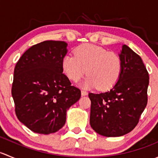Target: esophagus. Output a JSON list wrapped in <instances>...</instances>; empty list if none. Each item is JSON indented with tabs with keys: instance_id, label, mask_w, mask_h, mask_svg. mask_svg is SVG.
<instances>
[{
	"instance_id": "esophagus-1",
	"label": "esophagus",
	"mask_w": 158,
	"mask_h": 158,
	"mask_svg": "<svg viewBox=\"0 0 158 158\" xmlns=\"http://www.w3.org/2000/svg\"><path fill=\"white\" fill-rule=\"evenodd\" d=\"M81 94H82V96H85V95H88V93H87V92H85V91H84V90L81 91Z\"/></svg>"
}]
</instances>
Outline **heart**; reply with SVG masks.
Masks as SVG:
<instances>
[{"label":"heart","instance_id":"1","mask_svg":"<svg viewBox=\"0 0 158 158\" xmlns=\"http://www.w3.org/2000/svg\"><path fill=\"white\" fill-rule=\"evenodd\" d=\"M62 67L73 82L89 75L82 84L85 89L97 87L99 90L112 88L120 77L122 60L117 53L93 44H82L76 48L74 55L67 54L62 60Z\"/></svg>","mask_w":158,"mask_h":158}]
</instances>
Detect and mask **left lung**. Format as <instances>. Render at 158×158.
Wrapping results in <instances>:
<instances>
[{
  "label": "left lung",
  "mask_w": 158,
  "mask_h": 158,
  "mask_svg": "<svg viewBox=\"0 0 158 158\" xmlns=\"http://www.w3.org/2000/svg\"><path fill=\"white\" fill-rule=\"evenodd\" d=\"M120 77L109 91L89 93L90 125L98 135L120 137L131 131L148 103L149 76L141 57L127 45L119 54Z\"/></svg>",
  "instance_id": "obj_1"
}]
</instances>
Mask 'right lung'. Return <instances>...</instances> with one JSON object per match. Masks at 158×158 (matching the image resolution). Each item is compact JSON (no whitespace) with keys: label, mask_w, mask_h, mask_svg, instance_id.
<instances>
[{"label":"right lung","mask_w":158,"mask_h":158,"mask_svg":"<svg viewBox=\"0 0 158 158\" xmlns=\"http://www.w3.org/2000/svg\"><path fill=\"white\" fill-rule=\"evenodd\" d=\"M67 45L44 41L28 49L16 64L11 90L16 114L36 133L49 135L63 128L66 111L81 97V91L63 73Z\"/></svg>","instance_id":"1"}]
</instances>
